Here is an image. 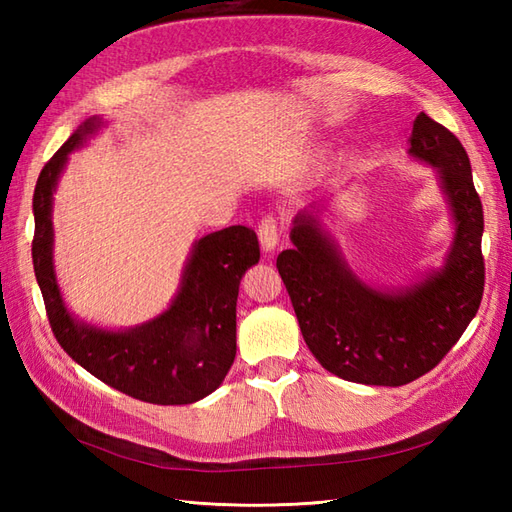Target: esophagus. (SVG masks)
Segmentation results:
<instances>
[{
	"instance_id": "1",
	"label": "esophagus",
	"mask_w": 512,
	"mask_h": 512,
	"mask_svg": "<svg viewBox=\"0 0 512 512\" xmlns=\"http://www.w3.org/2000/svg\"><path fill=\"white\" fill-rule=\"evenodd\" d=\"M257 235H259V244H262L266 253H273V250L279 246V224L273 215H268L259 222Z\"/></svg>"
}]
</instances>
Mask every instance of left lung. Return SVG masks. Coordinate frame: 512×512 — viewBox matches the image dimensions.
<instances>
[{
	"label": "left lung",
	"instance_id": "8db88e82",
	"mask_svg": "<svg viewBox=\"0 0 512 512\" xmlns=\"http://www.w3.org/2000/svg\"><path fill=\"white\" fill-rule=\"evenodd\" d=\"M407 154L436 169L449 204L453 242L440 268L396 288L367 284L347 266L317 204L295 215L292 248L277 257L310 352L334 376L361 385L400 387L431 372L484 292V211L462 143L420 112Z\"/></svg>",
	"mask_w": 512,
	"mask_h": 512
}]
</instances>
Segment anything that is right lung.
<instances>
[{
	"instance_id": "right-lung-1",
	"label": "right lung",
	"mask_w": 512,
	"mask_h": 512,
	"mask_svg": "<svg viewBox=\"0 0 512 512\" xmlns=\"http://www.w3.org/2000/svg\"><path fill=\"white\" fill-rule=\"evenodd\" d=\"M105 121L90 116L41 169L32 213V264L48 321L72 361L123 394L154 405H191L222 385L235 361L239 281L259 262L253 228L235 224L195 239L180 286L165 312L134 328H101L74 317L54 270L52 204L70 154Z\"/></svg>"
}]
</instances>
